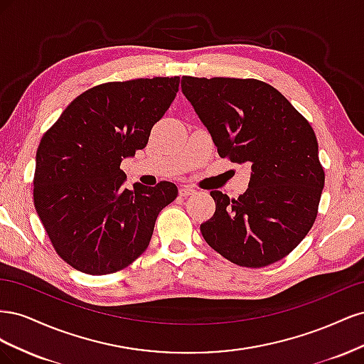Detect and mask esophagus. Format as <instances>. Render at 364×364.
Masks as SVG:
<instances>
[{"instance_id":"1","label":"esophagus","mask_w":364,"mask_h":364,"mask_svg":"<svg viewBox=\"0 0 364 364\" xmlns=\"http://www.w3.org/2000/svg\"><path fill=\"white\" fill-rule=\"evenodd\" d=\"M196 193V190L193 188V186H190V185H183L182 188L179 190V194L182 196V197H188V196H193Z\"/></svg>"}]
</instances>
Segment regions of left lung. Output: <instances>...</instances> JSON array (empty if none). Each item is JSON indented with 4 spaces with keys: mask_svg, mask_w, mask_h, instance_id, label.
Returning <instances> with one entry per match:
<instances>
[{
    "mask_svg": "<svg viewBox=\"0 0 364 364\" xmlns=\"http://www.w3.org/2000/svg\"><path fill=\"white\" fill-rule=\"evenodd\" d=\"M181 86L218 155L252 168L238 199L211 191L215 213L200 225L205 241L241 267L287 257L311 229L325 185L313 127L255 79L183 75Z\"/></svg>",
    "mask_w": 364,
    "mask_h": 364,
    "instance_id": "8db88e82",
    "label": "left lung"
}]
</instances>
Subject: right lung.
Here are the masks:
<instances>
[{"mask_svg": "<svg viewBox=\"0 0 364 364\" xmlns=\"http://www.w3.org/2000/svg\"><path fill=\"white\" fill-rule=\"evenodd\" d=\"M179 77L109 82L70 103L42 136L33 199L59 257L87 274L127 267L149 247L178 186L124 188V158L144 149L150 130L179 91Z\"/></svg>", "mask_w": 364, "mask_h": 364, "instance_id": "1", "label": "right lung"}]
</instances>
